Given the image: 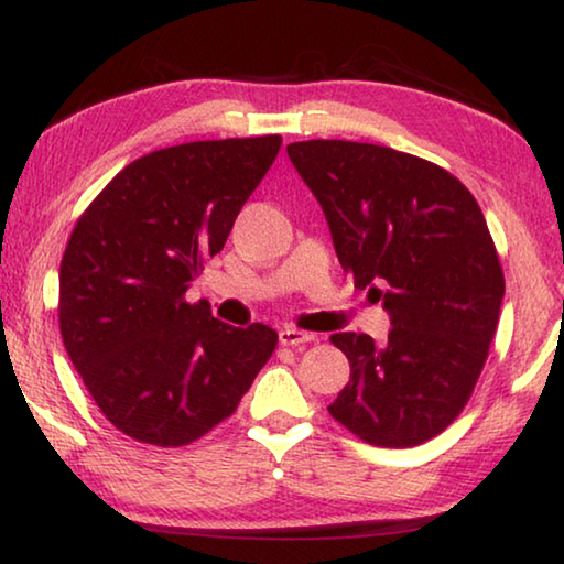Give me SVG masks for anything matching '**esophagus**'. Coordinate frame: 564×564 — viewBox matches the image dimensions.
I'll use <instances>...</instances> for the list:
<instances>
[{
  "label": "esophagus",
  "mask_w": 564,
  "mask_h": 564,
  "mask_svg": "<svg viewBox=\"0 0 564 564\" xmlns=\"http://www.w3.org/2000/svg\"><path fill=\"white\" fill-rule=\"evenodd\" d=\"M279 340H281V346H303V343L316 340V336H313V333L293 328V326H285L279 330Z\"/></svg>",
  "instance_id": "esophagus-1"
}]
</instances>
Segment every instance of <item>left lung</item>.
Wrapping results in <instances>:
<instances>
[{
  "instance_id": "left-lung-1",
  "label": "left lung",
  "mask_w": 564,
  "mask_h": 564,
  "mask_svg": "<svg viewBox=\"0 0 564 564\" xmlns=\"http://www.w3.org/2000/svg\"><path fill=\"white\" fill-rule=\"evenodd\" d=\"M340 265L390 316L386 346L330 336L350 380L328 413L380 447L431 441L465 408L488 358L505 279L480 206L431 161L358 141L289 144Z\"/></svg>"
}]
</instances>
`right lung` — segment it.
Segmentation results:
<instances>
[{"label":"right lung","mask_w":564,"mask_h":564,"mask_svg":"<svg viewBox=\"0 0 564 564\" xmlns=\"http://www.w3.org/2000/svg\"><path fill=\"white\" fill-rule=\"evenodd\" d=\"M281 137L191 141L121 169L76 221L59 269L64 348L113 427L178 447L234 413L279 343L186 303Z\"/></svg>","instance_id":"add662e5"}]
</instances>
